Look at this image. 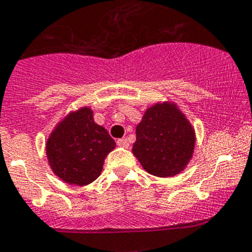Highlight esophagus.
<instances>
[{"instance_id": "34e87169", "label": "esophagus", "mask_w": 252, "mask_h": 252, "mask_svg": "<svg viewBox=\"0 0 252 252\" xmlns=\"http://www.w3.org/2000/svg\"><path fill=\"white\" fill-rule=\"evenodd\" d=\"M117 144H118V146H121V148H128V146H129L128 139H126V138L118 139V140H117Z\"/></svg>"}]
</instances>
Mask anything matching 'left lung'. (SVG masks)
<instances>
[{"label": "left lung", "instance_id": "8db88e82", "mask_svg": "<svg viewBox=\"0 0 252 252\" xmlns=\"http://www.w3.org/2000/svg\"><path fill=\"white\" fill-rule=\"evenodd\" d=\"M135 131L131 151L150 175L173 177L193 158L196 130L175 102H156L146 108Z\"/></svg>", "mask_w": 252, "mask_h": 252}]
</instances>
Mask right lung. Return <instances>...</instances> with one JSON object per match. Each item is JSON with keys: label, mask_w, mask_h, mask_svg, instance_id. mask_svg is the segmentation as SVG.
<instances>
[{"label": "right lung", "mask_w": 252, "mask_h": 252, "mask_svg": "<svg viewBox=\"0 0 252 252\" xmlns=\"http://www.w3.org/2000/svg\"><path fill=\"white\" fill-rule=\"evenodd\" d=\"M116 141L94 123L91 107L84 106L64 116L49 134L45 154L51 171L71 186H87L99 177L104 158Z\"/></svg>", "instance_id": "1"}]
</instances>
